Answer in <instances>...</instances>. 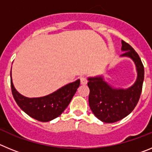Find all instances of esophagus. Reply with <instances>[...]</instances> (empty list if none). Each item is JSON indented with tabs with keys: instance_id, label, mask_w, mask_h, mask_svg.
<instances>
[{
	"instance_id": "esophagus-1",
	"label": "esophagus",
	"mask_w": 152,
	"mask_h": 152,
	"mask_svg": "<svg viewBox=\"0 0 152 152\" xmlns=\"http://www.w3.org/2000/svg\"><path fill=\"white\" fill-rule=\"evenodd\" d=\"M80 84H86L88 83V78L86 76H81L80 77Z\"/></svg>"
}]
</instances>
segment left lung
I'll return each instance as SVG.
<instances>
[{
	"instance_id": "8db88e82",
	"label": "left lung",
	"mask_w": 152,
	"mask_h": 152,
	"mask_svg": "<svg viewBox=\"0 0 152 152\" xmlns=\"http://www.w3.org/2000/svg\"><path fill=\"white\" fill-rule=\"evenodd\" d=\"M122 56L133 60L138 71L136 82L127 90L112 88L101 77L89 78V105L97 119L103 123H113L121 120L133 110L139 102L144 80V65L135 49L122 40Z\"/></svg>"
}]
</instances>
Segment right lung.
<instances>
[{
	"label": "right lung",
	"mask_w": 152,
	"mask_h": 152,
	"mask_svg": "<svg viewBox=\"0 0 152 152\" xmlns=\"http://www.w3.org/2000/svg\"><path fill=\"white\" fill-rule=\"evenodd\" d=\"M79 86L80 80H77L48 96L28 98L16 91L10 78L12 94L17 105L27 115L40 122H49L59 116L67 108Z\"/></svg>",
	"instance_id": "1"
}]
</instances>
